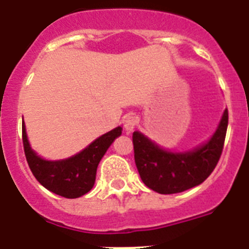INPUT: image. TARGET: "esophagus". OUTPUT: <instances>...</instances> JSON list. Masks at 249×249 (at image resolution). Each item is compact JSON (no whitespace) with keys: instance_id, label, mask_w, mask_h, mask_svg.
<instances>
[{"instance_id":"1","label":"esophagus","mask_w":249,"mask_h":249,"mask_svg":"<svg viewBox=\"0 0 249 249\" xmlns=\"http://www.w3.org/2000/svg\"><path fill=\"white\" fill-rule=\"evenodd\" d=\"M136 124H137V120H136L135 116H132V114H127L126 117L123 118V127H124V129L128 132L133 131V128L136 127Z\"/></svg>"}]
</instances>
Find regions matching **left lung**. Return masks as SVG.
Wrapping results in <instances>:
<instances>
[{
	"instance_id": "8db88e82",
	"label": "left lung",
	"mask_w": 249,
	"mask_h": 249,
	"mask_svg": "<svg viewBox=\"0 0 249 249\" xmlns=\"http://www.w3.org/2000/svg\"><path fill=\"white\" fill-rule=\"evenodd\" d=\"M227 126L228 109H226L210 142L186 153L164 151L142 133L133 132L135 162L141 179L160 195L183 192L201 184L210 177L221 158Z\"/></svg>"
}]
</instances>
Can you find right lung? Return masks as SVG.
<instances>
[{"mask_svg":"<svg viewBox=\"0 0 249 249\" xmlns=\"http://www.w3.org/2000/svg\"><path fill=\"white\" fill-rule=\"evenodd\" d=\"M121 133L122 128L117 127L101 136L73 157L63 160H45L31 149L25 124H22V142L31 172L45 188L65 198H77L92 190L101 158Z\"/></svg>","mask_w":249,"mask_h":249,"instance_id":"obj_1","label":"right lung"}]
</instances>
